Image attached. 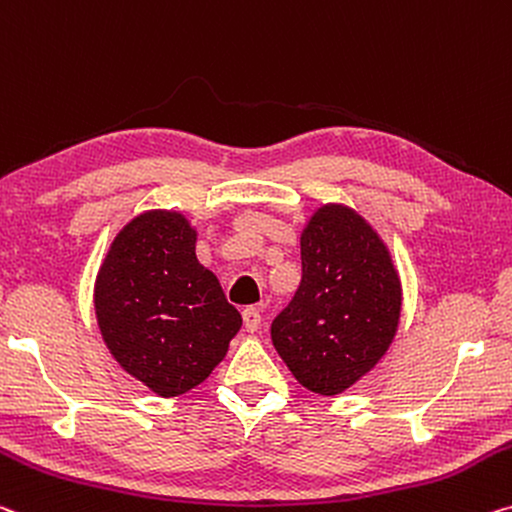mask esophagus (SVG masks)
Here are the masks:
<instances>
[{
	"label": "esophagus",
	"instance_id": "obj_1",
	"mask_svg": "<svg viewBox=\"0 0 512 512\" xmlns=\"http://www.w3.org/2000/svg\"><path fill=\"white\" fill-rule=\"evenodd\" d=\"M259 323H262V312H259L255 305L246 307V310H243V326H246V330L255 332L259 328Z\"/></svg>",
	"mask_w": 512,
	"mask_h": 512
}]
</instances>
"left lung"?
Returning <instances> with one entry per match:
<instances>
[{"mask_svg":"<svg viewBox=\"0 0 512 512\" xmlns=\"http://www.w3.org/2000/svg\"><path fill=\"white\" fill-rule=\"evenodd\" d=\"M303 278L271 323L275 351L310 392L335 396L376 367L401 314L385 243L353 209L326 205L300 237Z\"/></svg>","mask_w":512,"mask_h":512,"instance_id":"1","label":"left lung"}]
</instances>
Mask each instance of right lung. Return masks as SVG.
I'll return each instance as SVG.
<instances>
[{
	"label": "right lung",
	"mask_w": 512,
	"mask_h": 512,
	"mask_svg": "<svg viewBox=\"0 0 512 512\" xmlns=\"http://www.w3.org/2000/svg\"><path fill=\"white\" fill-rule=\"evenodd\" d=\"M95 314L120 367L166 399L198 387L241 328L177 212H145L118 232L97 273Z\"/></svg>",
	"instance_id": "add662e5"
}]
</instances>
